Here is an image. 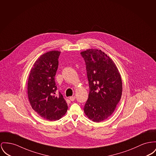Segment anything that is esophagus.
I'll list each match as a JSON object with an SVG mask.
<instances>
[{
  "label": "esophagus",
  "mask_w": 156,
  "mask_h": 156,
  "mask_svg": "<svg viewBox=\"0 0 156 156\" xmlns=\"http://www.w3.org/2000/svg\"><path fill=\"white\" fill-rule=\"evenodd\" d=\"M75 99H76V97H75V96H70V97L69 98V99H70L71 101H74L75 100Z\"/></svg>",
  "instance_id": "esophagus-1"
}]
</instances>
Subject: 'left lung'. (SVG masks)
Returning <instances> with one entry per match:
<instances>
[{"label": "left lung", "instance_id": "8db88e82", "mask_svg": "<svg viewBox=\"0 0 156 156\" xmlns=\"http://www.w3.org/2000/svg\"><path fill=\"white\" fill-rule=\"evenodd\" d=\"M86 63L90 91L84 112L94 122L106 119L114 112L122 92V79L118 68L101 50L80 52Z\"/></svg>", "mask_w": 156, "mask_h": 156}]
</instances>
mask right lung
I'll return each instance as SVG.
<instances>
[{
  "label": "right lung",
  "mask_w": 156,
  "mask_h": 156,
  "mask_svg": "<svg viewBox=\"0 0 156 156\" xmlns=\"http://www.w3.org/2000/svg\"><path fill=\"white\" fill-rule=\"evenodd\" d=\"M60 51H51L41 55L35 62L28 82V96L32 109L48 121L60 119L68 106L57 87L55 76Z\"/></svg>",
  "instance_id": "right-lung-1"
}]
</instances>
